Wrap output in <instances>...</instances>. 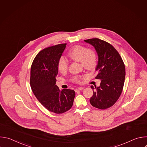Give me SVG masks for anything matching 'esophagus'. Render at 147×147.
Wrapping results in <instances>:
<instances>
[{
  "mask_svg": "<svg viewBox=\"0 0 147 147\" xmlns=\"http://www.w3.org/2000/svg\"><path fill=\"white\" fill-rule=\"evenodd\" d=\"M83 88H84L83 87H78V88H77L76 89H75V91H76V92H77V91H81V90H82Z\"/></svg>",
  "mask_w": 147,
  "mask_h": 147,
  "instance_id": "obj_1",
  "label": "esophagus"
}]
</instances>
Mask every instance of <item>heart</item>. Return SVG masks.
<instances>
[{"label":"heart","instance_id":"obj_1","mask_svg":"<svg viewBox=\"0 0 147 147\" xmlns=\"http://www.w3.org/2000/svg\"><path fill=\"white\" fill-rule=\"evenodd\" d=\"M69 56L74 60L80 62L83 67L88 71L94 70L98 65V56L95 50L88 49L83 45H76L69 51ZM57 67L58 70L61 73H65L68 69V61L66 58L61 56L57 61ZM84 76H74L71 77L72 82L80 84L81 78Z\"/></svg>","mask_w":147,"mask_h":147}]
</instances>
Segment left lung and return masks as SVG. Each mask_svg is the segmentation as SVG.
<instances>
[{
    "instance_id": "left-lung-1",
    "label": "left lung",
    "mask_w": 147,
    "mask_h": 147,
    "mask_svg": "<svg viewBox=\"0 0 147 147\" xmlns=\"http://www.w3.org/2000/svg\"><path fill=\"white\" fill-rule=\"evenodd\" d=\"M84 41L94 46L98 53L95 78L101 80L99 87L91 86L93 96L90 101L92 107L106 109L113 105L122 92L125 75L124 62L117 50L107 42L98 38Z\"/></svg>"
}]
</instances>
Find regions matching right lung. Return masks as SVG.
I'll use <instances>...</instances> for the list:
<instances>
[{
    "label": "right lung",
    "mask_w": 147,
    "mask_h": 147,
    "mask_svg": "<svg viewBox=\"0 0 147 147\" xmlns=\"http://www.w3.org/2000/svg\"><path fill=\"white\" fill-rule=\"evenodd\" d=\"M67 44L52 46L40 51L34 58L31 67L30 86L37 99L48 111L56 114L71 109L75 91H60L56 86L58 73L57 63Z\"/></svg>",
    "instance_id": "obj_1"
}]
</instances>
